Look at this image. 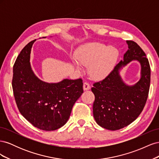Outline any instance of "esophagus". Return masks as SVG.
I'll list each match as a JSON object with an SVG mask.
<instances>
[{
	"label": "esophagus",
	"mask_w": 159,
	"mask_h": 159,
	"mask_svg": "<svg viewBox=\"0 0 159 159\" xmlns=\"http://www.w3.org/2000/svg\"><path fill=\"white\" fill-rule=\"evenodd\" d=\"M83 87H84V89L85 91L89 89H90V88H91V87H90V85H89V83H88V82H84V83Z\"/></svg>",
	"instance_id": "esophagus-1"
}]
</instances>
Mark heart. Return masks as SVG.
Wrapping results in <instances>:
<instances>
[{"label": "heart", "mask_w": 159, "mask_h": 159, "mask_svg": "<svg viewBox=\"0 0 159 159\" xmlns=\"http://www.w3.org/2000/svg\"><path fill=\"white\" fill-rule=\"evenodd\" d=\"M119 53L115 48L102 43L93 42L80 48L75 54L76 68L80 64L88 66L90 75L96 80L107 77L113 70L118 58Z\"/></svg>", "instance_id": "heart-1"}]
</instances>
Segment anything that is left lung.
I'll return each instance as SVG.
<instances>
[{
	"instance_id": "obj_1",
	"label": "left lung",
	"mask_w": 159,
	"mask_h": 159,
	"mask_svg": "<svg viewBox=\"0 0 159 159\" xmlns=\"http://www.w3.org/2000/svg\"><path fill=\"white\" fill-rule=\"evenodd\" d=\"M129 50L123 61L115 66L103 80L94 83L93 113L95 121L104 129L115 131L129 125L141 114L147 102L151 83V68L145 53L136 42L127 40ZM137 60L142 66L141 79L129 86L119 75L123 66Z\"/></svg>"
}]
</instances>
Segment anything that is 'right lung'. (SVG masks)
Segmentation results:
<instances>
[{"instance_id":"right-lung-1","label":"right lung","mask_w":159,"mask_h":159,"mask_svg":"<svg viewBox=\"0 0 159 159\" xmlns=\"http://www.w3.org/2000/svg\"><path fill=\"white\" fill-rule=\"evenodd\" d=\"M34 40L21 50L13 66L12 89L19 111L33 126L54 131L68 121L72 107L83 93L81 78L49 84L38 79L32 70L30 52Z\"/></svg>"}]
</instances>
